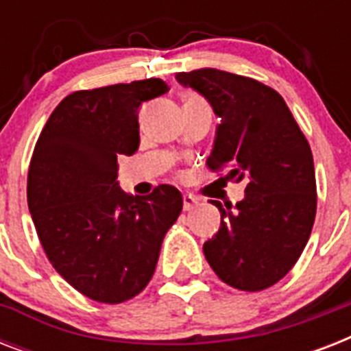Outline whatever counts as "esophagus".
I'll return each instance as SVG.
<instances>
[{"mask_svg": "<svg viewBox=\"0 0 351 351\" xmlns=\"http://www.w3.org/2000/svg\"><path fill=\"white\" fill-rule=\"evenodd\" d=\"M198 206V198L193 197V195H184V209L186 211H191L193 208Z\"/></svg>", "mask_w": 351, "mask_h": 351, "instance_id": "34e87169", "label": "esophagus"}]
</instances>
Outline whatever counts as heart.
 Wrapping results in <instances>:
<instances>
[{
  "mask_svg": "<svg viewBox=\"0 0 351 351\" xmlns=\"http://www.w3.org/2000/svg\"><path fill=\"white\" fill-rule=\"evenodd\" d=\"M191 100H200V98H197V96H193V98H189L187 101H191Z\"/></svg>",
  "mask_w": 351,
  "mask_h": 351,
  "instance_id": "1",
  "label": "heart"
}]
</instances>
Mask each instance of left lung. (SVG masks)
Wrapping results in <instances>:
<instances>
[{
	"instance_id": "obj_1",
	"label": "left lung",
	"mask_w": 351,
	"mask_h": 351,
	"mask_svg": "<svg viewBox=\"0 0 351 351\" xmlns=\"http://www.w3.org/2000/svg\"><path fill=\"white\" fill-rule=\"evenodd\" d=\"M176 82L202 95L220 118L209 169L219 182H244L234 206L215 202L220 230L204 244L213 271L233 288L261 291L299 261L317 211L310 143L277 90L219 69L178 73Z\"/></svg>"
}]
</instances>
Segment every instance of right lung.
Here are the masks:
<instances>
[{
    "instance_id": "obj_1",
    "label": "right lung",
    "mask_w": 351,
    "mask_h": 351,
    "mask_svg": "<svg viewBox=\"0 0 351 351\" xmlns=\"http://www.w3.org/2000/svg\"><path fill=\"white\" fill-rule=\"evenodd\" d=\"M169 90L160 78L76 90L47 120L30 160L27 200L49 261L80 293L118 304L149 284L182 195L118 186V156L140 145L138 109Z\"/></svg>"
}]
</instances>
